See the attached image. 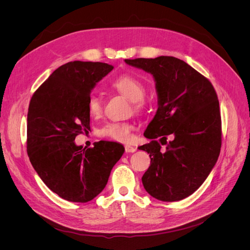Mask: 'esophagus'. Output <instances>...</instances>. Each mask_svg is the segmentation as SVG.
I'll use <instances>...</instances> for the list:
<instances>
[{
    "label": "esophagus",
    "mask_w": 250,
    "mask_h": 250,
    "mask_svg": "<svg viewBox=\"0 0 250 250\" xmlns=\"http://www.w3.org/2000/svg\"><path fill=\"white\" fill-rule=\"evenodd\" d=\"M135 150H137V148H135V147H132V146H125L126 153H133V152H135Z\"/></svg>",
    "instance_id": "34e87169"
}]
</instances>
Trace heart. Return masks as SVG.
I'll list each match as a JSON object with an SVG mask.
<instances>
[{"instance_id": "heart-1", "label": "heart", "mask_w": 250, "mask_h": 250, "mask_svg": "<svg viewBox=\"0 0 250 250\" xmlns=\"http://www.w3.org/2000/svg\"><path fill=\"white\" fill-rule=\"evenodd\" d=\"M110 86L127 99L132 101L133 110L140 112L145 108L146 86L137 77L132 75H121L110 82ZM86 106L92 116H99L102 111V101L96 94H90L87 97ZM134 126L131 123H106L98 130V134L102 138L110 139L120 143H127L132 138Z\"/></svg>"}]
</instances>
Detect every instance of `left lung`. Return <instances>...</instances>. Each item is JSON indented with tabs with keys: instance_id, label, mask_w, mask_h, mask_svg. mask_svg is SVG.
I'll return each instance as SVG.
<instances>
[{
	"instance_id": "1",
	"label": "left lung",
	"mask_w": 250,
	"mask_h": 250,
	"mask_svg": "<svg viewBox=\"0 0 250 250\" xmlns=\"http://www.w3.org/2000/svg\"><path fill=\"white\" fill-rule=\"evenodd\" d=\"M125 62L152 75L157 92V111L144 132L152 141L139 147L151 158L143 186L158 200L184 199L203 184L220 153L221 116L216 90L208 78L175 57ZM164 145L166 149L161 150Z\"/></svg>"
}]
</instances>
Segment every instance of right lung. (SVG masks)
Segmentation results:
<instances>
[{"label": "right lung", "instance_id": "right-lung-1", "mask_svg": "<svg viewBox=\"0 0 250 250\" xmlns=\"http://www.w3.org/2000/svg\"><path fill=\"white\" fill-rule=\"evenodd\" d=\"M113 66L71 62L53 72L30 100L27 152L34 170L51 191L72 202H87L106 186L124 153L115 142L100 141L82 149L75 138L89 130L87 97Z\"/></svg>", "mask_w": 250, "mask_h": 250}]
</instances>
